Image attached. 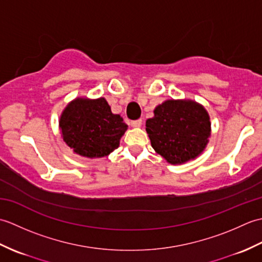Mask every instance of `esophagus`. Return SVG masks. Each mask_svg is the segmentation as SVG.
<instances>
[{"instance_id":"obj_1","label":"esophagus","mask_w":262,"mask_h":262,"mask_svg":"<svg viewBox=\"0 0 262 262\" xmlns=\"http://www.w3.org/2000/svg\"><path fill=\"white\" fill-rule=\"evenodd\" d=\"M130 125H132L133 127H141V126H142V119H137V120L132 121Z\"/></svg>"}]
</instances>
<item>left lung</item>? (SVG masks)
Returning <instances> with one entry per match:
<instances>
[{"label":"left lung","instance_id":"8db88e82","mask_svg":"<svg viewBox=\"0 0 262 262\" xmlns=\"http://www.w3.org/2000/svg\"><path fill=\"white\" fill-rule=\"evenodd\" d=\"M146 133L154 151L170 164H183L202 154L210 137V117L190 99H170L154 109Z\"/></svg>","mask_w":262,"mask_h":262}]
</instances>
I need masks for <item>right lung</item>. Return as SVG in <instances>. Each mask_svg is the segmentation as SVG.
Masks as SVG:
<instances>
[{
  "label": "right lung",
  "mask_w": 262,
  "mask_h": 262,
  "mask_svg": "<svg viewBox=\"0 0 262 262\" xmlns=\"http://www.w3.org/2000/svg\"><path fill=\"white\" fill-rule=\"evenodd\" d=\"M58 128L66 145L80 157L99 159L118 148L127 125L111 113L104 98L77 97L64 108Z\"/></svg>",
  "instance_id": "1"
}]
</instances>
